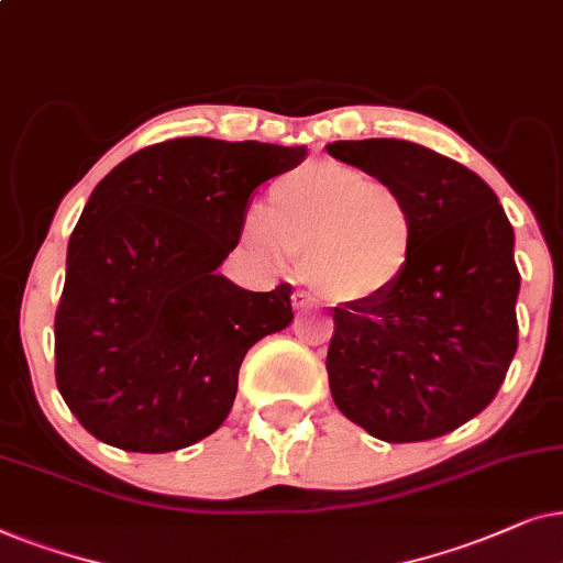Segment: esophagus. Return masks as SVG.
<instances>
[{
	"instance_id": "esophagus-1",
	"label": "esophagus",
	"mask_w": 563,
	"mask_h": 563,
	"mask_svg": "<svg viewBox=\"0 0 563 563\" xmlns=\"http://www.w3.org/2000/svg\"><path fill=\"white\" fill-rule=\"evenodd\" d=\"M290 298H294L296 309H309V306L313 303V298L306 294V290H294V296H290Z\"/></svg>"
}]
</instances>
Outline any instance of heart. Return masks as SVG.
Returning <instances> with one entry per match:
<instances>
[{
    "label": "heart",
    "mask_w": 563,
    "mask_h": 563,
    "mask_svg": "<svg viewBox=\"0 0 563 563\" xmlns=\"http://www.w3.org/2000/svg\"><path fill=\"white\" fill-rule=\"evenodd\" d=\"M244 236L277 265L303 254L311 286L329 303L368 306L409 273L419 221L396 185L321 159L277 177L267 211L246 213Z\"/></svg>",
    "instance_id": "heart-1"
}]
</instances>
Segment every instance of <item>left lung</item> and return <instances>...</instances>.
Instances as JSON below:
<instances>
[{
    "label": "left lung",
    "instance_id": "left-lung-1",
    "mask_svg": "<svg viewBox=\"0 0 563 563\" xmlns=\"http://www.w3.org/2000/svg\"><path fill=\"white\" fill-rule=\"evenodd\" d=\"M327 152L407 195L419 244L386 298L334 306L327 352L336 409L386 443L448 434L489 407L517 350L515 234L476 172L411 141Z\"/></svg>",
    "mask_w": 563,
    "mask_h": 563
}]
</instances>
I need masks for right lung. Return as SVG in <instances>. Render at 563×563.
<instances>
[{
  "label": "right lung",
  "mask_w": 563,
  "mask_h": 563,
  "mask_svg": "<svg viewBox=\"0 0 563 563\" xmlns=\"http://www.w3.org/2000/svg\"><path fill=\"white\" fill-rule=\"evenodd\" d=\"M306 146L169 139L89 195L56 309V386L89 434L120 451L195 445L229 417L254 342L294 321L290 283L254 294L216 275L252 195Z\"/></svg>",
  "instance_id": "add662e5"
}]
</instances>
